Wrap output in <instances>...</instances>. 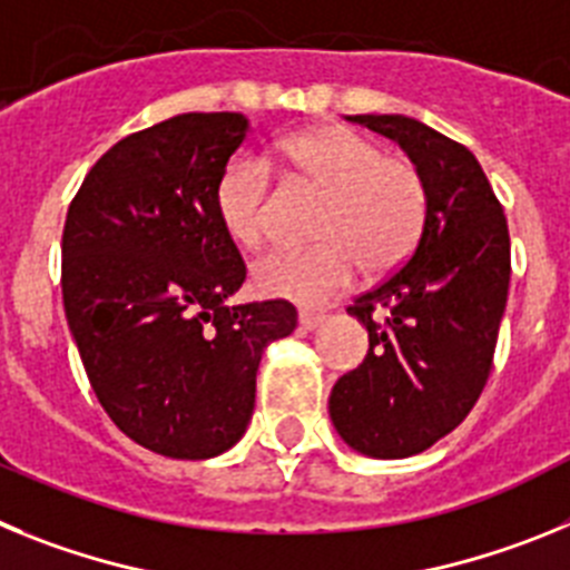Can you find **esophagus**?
<instances>
[{"label": "esophagus", "mask_w": 570, "mask_h": 570, "mask_svg": "<svg viewBox=\"0 0 570 570\" xmlns=\"http://www.w3.org/2000/svg\"><path fill=\"white\" fill-rule=\"evenodd\" d=\"M322 322H325V314H320V311H299V328L302 331L320 328Z\"/></svg>", "instance_id": "obj_1"}]
</instances>
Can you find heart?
<instances>
[{
	"mask_svg": "<svg viewBox=\"0 0 570 570\" xmlns=\"http://www.w3.org/2000/svg\"><path fill=\"white\" fill-rule=\"evenodd\" d=\"M288 185L322 194L311 248H274L250 268L265 296L322 305L354 282L356 268L382 274L414 250L425 225L428 194L407 156L385 154L351 128L296 134L271 156ZM279 194L262 159L239 156L216 185V214L242 245H259L271 234Z\"/></svg>",
	"mask_w": 570,
	"mask_h": 570,
	"instance_id": "heart-1",
	"label": "heart"
}]
</instances>
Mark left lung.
I'll list each match as a JSON object with an SVG mask.
<instances>
[{
    "mask_svg": "<svg viewBox=\"0 0 570 570\" xmlns=\"http://www.w3.org/2000/svg\"><path fill=\"white\" fill-rule=\"evenodd\" d=\"M347 119L400 142L428 194L405 265L347 308L367 328V356L328 400L336 434L354 451L402 460L451 434L480 400L505 314L511 239L465 145L402 114Z\"/></svg>",
    "mask_w": 570,
    "mask_h": 570,
    "instance_id": "obj_1",
    "label": "left lung"
}]
</instances>
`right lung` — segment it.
<instances>
[{
  "label": "right lung",
  "instance_id": "right-lung-1",
  "mask_svg": "<svg viewBox=\"0 0 570 570\" xmlns=\"http://www.w3.org/2000/svg\"><path fill=\"white\" fill-rule=\"evenodd\" d=\"M242 114H179L125 136L85 176L62 230V302L114 425L154 454L210 460L254 414L262 351L296 328L285 299L228 305L245 262L216 185Z\"/></svg>",
  "mask_w": 570,
  "mask_h": 570
}]
</instances>
